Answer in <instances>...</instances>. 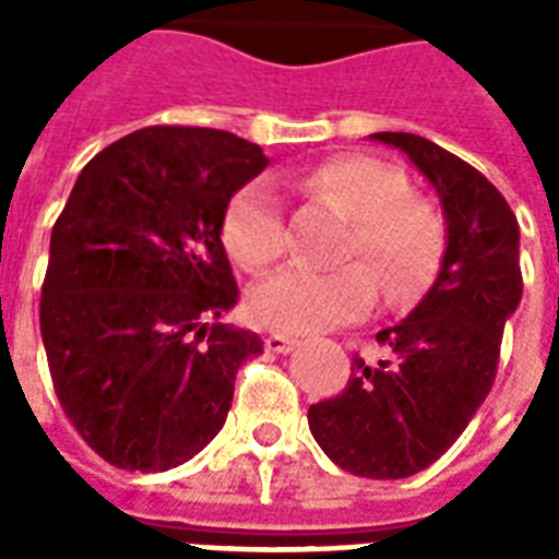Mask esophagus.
<instances>
[{"label":"esophagus","instance_id":"esophagus-1","mask_svg":"<svg viewBox=\"0 0 559 559\" xmlns=\"http://www.w3.org/2000/svg\"><path fill=\"white\" fill-rule=\"evenodd\" d=\"M299 347V341L290 338V335H278V332H272L266 338V350L272 353H293Z\"/></svg>","mask_w":559,"mask_h":559}]
</instances>
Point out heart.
Segmentation results:
<instances>
[{"label": "heart", "instance_id": "b5f03b06", "mask_svg": "<svg viewBox=\"0 0 559 559\" xmlns=\"http://www.w3.org/2000/svg\"><path fill=\"white\" fill-rule=\"evenodd\" d=\"M299 188L350 215L353 230L335 272L290 266L251 293V314L275 332H320L371 311L380 287L392 302H407L431 278L443 242L433 209L411 194V182L392 164L365 155H338L299 176ZM224 245L245 269L272 266L287 248V224L278 194L266 179L236 191L224 212ZM374 271L373 276L370 272Z\"/></svg>", "mask_w": 559, "mask_h": 559}]
</instances>
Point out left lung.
<instances>
[{
    "label": "left lung",
    "mask_w": 559,
    "mask_h": 559,
    "mask_svg": "<svg viewBox=\"0 0 559 559\" xmlns=\"http://www.w3.org/2000/svg\"><path fill=\"white\" fill-rule=\"evenodd\" d=\"M401 148L431 182L445 251L431 290L377 332L383 356L353 359L347 389L308 407L311 433L341 469L407 479L455 443L491 392L500 338L521 302L518 218L476 167L404 131L371 134Z\"/></svg>",
    "instance_id": "1"
}]
</instances>
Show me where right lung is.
Here are the masks:
<instances>
[{
  "label": "right lung",
  "mask_w": 559,
  "mask_h": 559,
  "mask_svg": "<svg viewBox=\"0 0 559 559\" xmlns=\"http://www.w3.org/2000/svg\"><path fill=\"white\" fill-rule=\"evenodd\" d=\"M257 143L155 126L80 170L50 236L41 338L62 411L114 467L170 469L224 428L248 329L221 242L230 197L266 170Z\"/></svg>",
  "instance_id": "1"
}]
</instances>
